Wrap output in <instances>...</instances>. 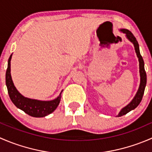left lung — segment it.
<instances>
[{"label": "left lung", "instance_id": "1", "mask_svg": "<svg viewBox=\"0 0 152 152\" xmlns=\"http://www.w3.org/2000/svg\"><path fill=\"white\" fill-rule=\"evenodd\" d=\"M122 32L124 34H126V36L128 38V39L129 41H131L133 43L134 46V50H135L136 53H137V58H138L139 60V68H140V86H139L138 90H137V93H136L135 96L134 97V99H132L131 102L128 105L126 106L125 107H124L120 111L119 114L118 115V117H121V116H123L124 115H126V113H128L129 112H130L131 110H134L136 107L140 104V102H141L142 99V96L144 94V90H145V85H146V73L145 71V68H144V61L142 59V56L140 55V49H139V44L137 42V39L134 37V35L132 34L130 31L127 30V29H121Z\"/></svg>", "mask_w": 152, "mask_h": 152}]
</instances>
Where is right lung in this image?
Wrapping results in <instances>:
<instances>
[{"instance_id":"right-lung-1","label":"right lung","mask_w":152,"mask_h":152,"mask_svg":"<svg viewBox=\"0 0 152 152\" xmlns=\"http://www.w3.org/2000/svg\"><path fill=\"white\" fill-rule=\"evenodd\" d=\"M11 59L12 55L8 60V67L6 73V85L8 90L9 96L14 104L32 117H45L53 113L60 102L61 93L56 99L52 101H39L24 97L18 91L12 82L10 73Z\"/></svg>"}]
</instances>
